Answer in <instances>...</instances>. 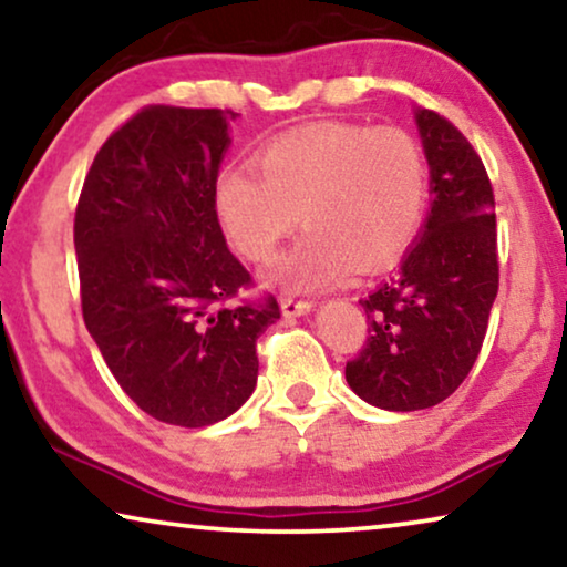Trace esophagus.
Here are the masks:
<instances>
[{"label": "esophagus", "mask_w": 567, "mask_h": 567, "mask_svg": "<svg viewBox=\"0 0 567 567\" xmlns=\"http://www.w3.org/2000/svg\"><path fill=\"white\" fill-rule=\"evenodd\" d=\"M312 307H315V301H309V299H281V312H284V317H301V315H307V312H312Z\"/></svg>", "instance_id": "1"}]
</instances>
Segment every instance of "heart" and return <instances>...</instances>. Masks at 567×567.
Instances as JSON below:
<instances>
[{
  "label": "heart",
  "mask_w": 567,
  "mask_h": 567,
  "mask_svg": "<svg viewBox=\"0 0 567 567\" xmlns=\"http://www.w3.org/2000/svg\"><path fill=\"white\" fill-rule=\"evenodd\" d=\"M250 165L224 167L214 206L243 258L270 262L301 224L309 229L274 274L289 291L328 289L353 270L400 260L421 229L425 159L402 128L324 123L262 146Z\"/></svg>",
  "instance_id": "obj_1"
}]
</instances>
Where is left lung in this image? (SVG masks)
Returning a JSON list of instances; mask_svg holds the SVG:
<instances>
[{
	"instance_id": "1",
	"label": "left lung",
	"mask_w": 567,
	"mask_h": 567,
	"mask_svg": "<svg viewBox=\"0 0 567 567\" xmlns=\"http://www.w3.org/2000/svg\"><path fill=\"white\" fill-rule=\"evenodd\" d=\"M431 167V212L398 274L361 299L369 338L346 363L369 405L410 413L439 405L475 367L498 293L495 198L483 159L460 128L415 113Z\"/></svg>"
}]
</instances>
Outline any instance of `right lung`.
I'll return each mask as SVG.
<instances>
[{
  "instance_id": "obj_1",
  "label": "right lung",
  "mask_w": 567,
  "mask_h": 567,
  "mask_svg": "<svg viewBox=\"0 0 567 567\" xmlns=\"http://www.w3.org/2000/svg\"><path fill=\"white\" fill-rule=\"evenodd\" d=\"M219 107L146 105L107 136L74 214L82 317L121 390L162 423L204 429L245 405L276 297L229 305L252 276L229 252L214 185Z\"/></svg>"
}]
</instances>
